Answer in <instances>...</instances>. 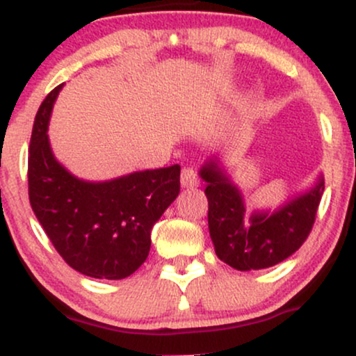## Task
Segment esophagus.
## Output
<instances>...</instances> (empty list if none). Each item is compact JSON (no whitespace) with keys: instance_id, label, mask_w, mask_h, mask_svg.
Instances as JSON below:
<instances>
[{"instance_id":"1","label":"esophagus","mask_w":356,"mask_h":356,"mask_svg":"<svg viewBox=\"0 0 356 356\" xmlns=\"http://www.w3.org/2000/svg\"><path fill=\"white\" fill-rule=\"evenodd\" d=\"M181 186L189 189V187H197L199 186V177L192 167H184L181 172Z\"/></svg>"}]
</instances>
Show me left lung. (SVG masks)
Returning <instances> with one entry per match:
<instances>
[{
    "label": "left lung",
    "mask_w": 356,
    "mask_h": 356,
    "mask_svg": "<svg viewBox=\"0 0 356 356\" xmlns=\"http://www.w3.org/2000/svg\"><path fill=\"white\" fill-rule=\"evenodd\" d=\"M199 175L207 182L204 192L209 201L207 220L216 254L238 271L271 268L296 252L312 232L325 191V179L320 175L312 189L277 209L246 216L243 192L226 174L219 157H211Z\"/></svg>",
    "instance_id": "1"
}]
</instances>
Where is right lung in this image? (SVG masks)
<instances>
[{
    "mask_svg": "<svg viewBox=\"0 0 356 356\" xmlns=\"http://www.w3.org/2000/svg\"><path fill=\"white\" fill-rule=\"evenodd\" d=\"M53 88L35 117L28 194L36 219L65 263L97 280H124L144 264L150 232L181 191V165L138 170L105 182L75 177L48 140Z\"/></svg>",
    "mask_w": 356,
    "mask_h": 356,
    "instance_id": "right-lung-1",
    "label": "right lung"
}]
</instances>
